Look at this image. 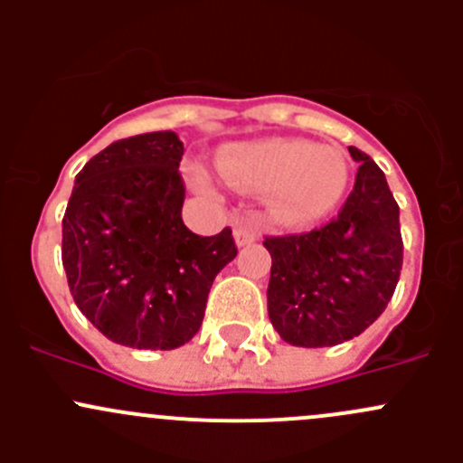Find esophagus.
Segmentation results:
<instances>
[{"instance_id":"obj_1","label":"esophagus","mask_w":463,"mask_h":463,"mask_svg":"<svg viewBox=\"0 0 463 463\" xmlns=\"http://www.w3.org/2000/svg\"><path fill=\"white\" fill-rule=\"evenodd\" d=\"M232 235H235L237 246H249V244H253V241L260 237L258 231H255L253 226H249V223H237L235 232H232Z\"/></svg>"}]
</instances>
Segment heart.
<instances>
[{"mask_svg":"<svg viewBox=\"0 0 463 463\" xmlns=\"http://www.w3.org/2000/svg\"><path fill=\"white\" fill-rule=\"evenodd\" d=\"M217 167L222 179L240 193H270V214L288 226L325 217L343 199L349 181L347 158L338 147L298 138L237 145L219 156ZM194 181L199 190L210 193L203 176Z\"/></svg>","mask_w":463,"mask_h":463,"instance_id":"1","label":"heart"}]
</instances>
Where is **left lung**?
<instances>
[{"instance_id":"8db88e82","label":"left lung","mask_w":463,"mask_h":463,"mask_svg":"<svg viewBox=\"0 0 463 463\" xmlns=\"http://www.w3.org/2000/svg\"><path fill=\"white\" fill-rule=\"evenodd\" d=\"M349 154L358 172L338 217L264 240L269 318L296 347H331L363 334L385 311L403 266L399 203L385 175L358 147Z\"/></svg>"}]
</instances>
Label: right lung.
<instances>
[{
    "label": "right lung",
    "mask_w": 463,
    "mask_h": 463,
    "mask_svg": "<svg viewBox=\"0 0 463 463\" xmlns=\"http://www.w3.org/2000/svg\"><path fill=\"white\" fill-rule=\"evenodd\" d=\"M184 143L120 138L78 172L62 219V266L85 318L114 343L176 349L199 331L210 287L235 260L231 228L194 235L181 219Z\"/></svg>",
    "instance_id": "obj_1"
}]
</instances>
